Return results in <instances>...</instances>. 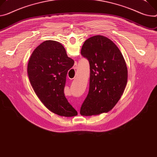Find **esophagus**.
Instances as JSON below:
<instances>
[{
  "instance_id": "esophagus-1",
  "label": "esophagus",
  "mask_w": 157,
  "mask_h": 157,
  "mask_svg": "<svg viewBox=\"0 0 157 157\" xmlns=\"http://www.w3.org/2000/svg\"><path fill=\"white\" fill-rule=\"evenodd\" d=\"M76 68H77V67H76V65L74 66V69H76ZM76 109H77V110H78V108H76Z\"/></svg>"
}]
</instances>
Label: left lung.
<instances>
[{"mask_svg": "<svg viewBox=\"0 0 157 157\" xmlns=\"http://www.w3.org/2000/svg\"><path fill=\"white\" fill-rule=\"evenodd\" d=\"M81 54L89 61L90 77L89 92L80 114L88 117L107 113L119 101L126 87L128 71L123 56L112 40L99 35L85 41Z\"/></svg>", "mask_w": 157, "mask_h": 157, "instance_id": "1", "label": "left lung"}]
</instances>
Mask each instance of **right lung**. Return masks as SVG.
<instances>
[{"label":"right lung","mask_w":157,"mask_h":157,"mask_svg":"<svg viewBox=\"0 0 157 157\" xmlns=\"http://www.w3.org/2000/svg\"><path fill=\"white\" fill-rule=\"evenodd\" d=\"M74 63L63 46L51 40L38 46L28 63V76L36 94L46 108L62 117L78 115L64 93L67 71Z\"/></svg>","instance_id":"obj_1"}]
</instances>
